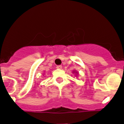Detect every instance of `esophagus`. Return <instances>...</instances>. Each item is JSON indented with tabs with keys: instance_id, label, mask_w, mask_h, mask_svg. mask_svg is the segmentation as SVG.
I'll return each mask as SVG.
<instances>
[{
	"instance_id": "1",
	"label": "esophagus",
	"mask_w": 124,
	"mask_h": 124,
	"mask_svg": "<svg viewBox=\"0 0 124 124\" xmlns=\"http://www.w3.org/2000/svg\"><path fill=\"white\" fill-rule=\"evenodd\" d=\"M56 68H57V69H61V68H62V66H61V65L57 66H56Z\"/></svg>"
}]
</instances>
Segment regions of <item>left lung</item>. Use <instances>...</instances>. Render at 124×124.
<instances>
[{
	"instance_id": "left-lung-1",
	"label": "left lung",
	"mask_w": 124,
	"mask_h": 124,
	"mask_svg": "<svg viewBox=\"0 0 124 124\" xmlns=\"http://www.w3.org/2000/svg\"><path fill=\"white\" fill-rule=\"evenodd\" d=\"M76 73H77V72H76Z\"/></svg>"
}]
</instances>
